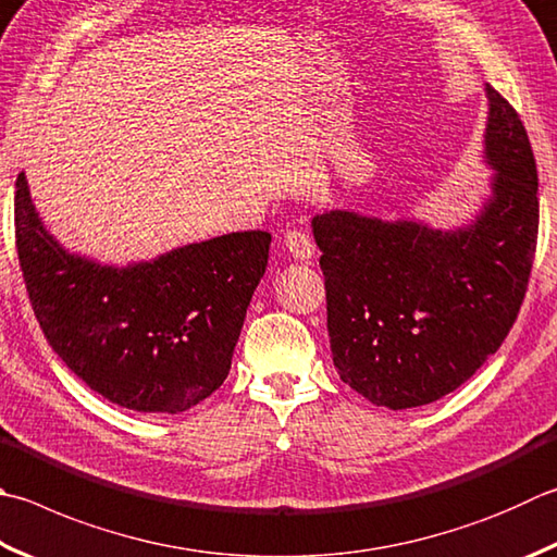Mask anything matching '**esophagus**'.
<instances>
[{"instance_id": "esophagus-1", "label": "esophagus", "mask_w": 557, "mask_h": 557, "mask_svg": "<svg viewBox=\"0 0 557 557\" xmlns=\"http://www.w3.org/2000/svg\"><path fill=\"white\" fill-rule=\"evenodd\" d=\"M283 245H286L290 255L300 261L314 257V243L306 230H288V233L283 235Z\"/></svg>"}]
</instances>
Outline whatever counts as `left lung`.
Segmentation results:
<instances>
[{
	"instance_id": "8db88e82",
	"label": "left lung",
	"mask_w": 557,
	"mask_h": 557,
	"mask_svg": "<svg viewBox=\"0 0 557 557\" xmlns=\"http://www.w3.org/2000/svg\"><path fill=\"white\" fill-rule=\"evenodd\" d=\"M495 184L454 233L349 211L312 218L342 381L377 407L429 405L463 385L517 322L539 243V172L517 109L487 87Z\"/></svg>"
}]
</instances>
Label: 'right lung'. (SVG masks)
<instances>
[{
    "instance_id": "obj_1",
    "label": "right lung",
    "mask_w": 557,
    "mask_h": 557,
    "mask_svg": "<svg viewBox=\"0 0 557 557\" xmlns=\"http://www.w3.org/2000/svg\"><path fill=\"white\" fill-rule=\"evenodd\" d=\"M14 230L36 320L67 369L135 412H186L230 373L271 235L247 230L128 269L67 255L16 176Z\"/></svg>"
}]
</instances>
